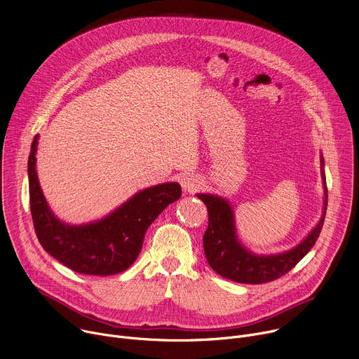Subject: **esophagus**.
<instances>
[{"instance_id":"34e87169","label":"esophagus","mask_w":359,"mask_h":359,"mask_svg":"<svg viewBox=\"0 0 359 359\" xmlns=\"http://www.w3.org/2000/svg\"><path fill=\"white\" fill-rule=\"evenodd\" d=\"M180 184H182V189L187 193H193L196 190L200 189L201 186V180L197 177V176H191V175H184L182 179H180Z\"/></svg>"}]
</instances>
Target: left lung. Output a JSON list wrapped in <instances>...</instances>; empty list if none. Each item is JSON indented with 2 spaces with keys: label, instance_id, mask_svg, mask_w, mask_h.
<instances>
[{
  "label": "left lung",
  "instance_id": "1",
  "mask_svg": "<svg viewBox=\"0 0 359 359\" xmlns=\"http://www.w3.org/2000/svg\"><path fill=\"white\" fill-rule=\"evenodd\" d=\"M321 177L324 186V208L320 222L301 243L278 254L260 255L251 252L237 237L231 204L217 194L197 193L196 196L206 204L209 212V227L203 236V247L210 267L222 277L241 284H263L287 274L314 247L324 224L328 194L323 155Z\"/></svg>",
  "mask_w": 359,
  "mask_h": 359
}]
</instances>
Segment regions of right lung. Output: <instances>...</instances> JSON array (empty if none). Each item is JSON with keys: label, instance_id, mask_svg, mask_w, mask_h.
<instances>
[{"label": "right lung", "instance_id": "add662e5", "mask_svg": "<svg viewBox=\"0 0 359 359\" xmlns=\"http://www.w3.org/2000/svg\"><path fill=\"white\" fill-rule=\"evenodd\" d=\"M38 135L28 158L34 229L43 250L68 269L88 276H114L129 269L142 250L144 233L182 196L179 183L143 189L97 222L72 226L50 212L36 176Z\"/></svg>", "mask_w": 359, "mask_h": 359}]
</instances>
